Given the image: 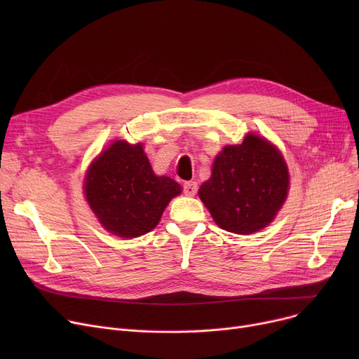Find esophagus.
<instances>
[{"instance_id":"obj_1","label":"esophagus","mask_w":359,"mask_h":359,"mask_svg":"<svg viewBox=\"0 0 359 359\" xmlns=\"http://www.w3.org/2000/svg\"><path fill=\"white\" fill-rule=\"evenodd\" d=\"M183 192L186 196H195L198 192V183L194 180L189 182H184L183 184Z\"/></svg>"}]
</instances>
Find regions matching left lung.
<instances>
[{
    "mask_svg": "<svg viewBox=\"0 0 359 359\" xmlns=\"http://www.w3.org/2000/svg\"><path fill=\"white\" fill-rule=\"evenodd\" d=\"M288 183L284 157L271 142L250 134L217 156L199 198L218 227L252 234L275 218L287 199Z\"/></svg>",
    "mask_w": 359,
    "mask_h": 359,
    "instance_id": "obj_1",
    "label": "left lung"
}]
</instances>
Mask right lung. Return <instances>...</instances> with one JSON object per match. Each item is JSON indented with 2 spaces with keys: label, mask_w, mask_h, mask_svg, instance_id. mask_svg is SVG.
<instances>
[{
  "label": "right lung",
  "mask_w": 359,
  "mask_h": 359,
  "mask_svg": "<svg viewBox=\"0 0 359 359\" xmlns=\"http://www.w3.org/2000/svg\"><path fill=\"white\" fill-rule=\"evenodd\" d=\"M86 198L103 227L132 238L153 230L180 184L156 176L141 144L113 142L88 170Z\"/></svg>",
  "instance_id": "obj_1"
}]
</instances>
